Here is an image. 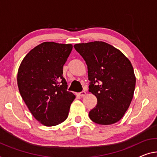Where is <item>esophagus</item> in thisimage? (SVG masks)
Wrapping results in <instances>:
<instances>
[{"mask_svg":"<svg viewBox=\"0 0 157 157\" xmlns=\"http://www.w3.org/2000/svg\"><path fill=\"white\" fill-rule=\"evenodd\" d=\"M86 92H85V91H81V93H78V95L79 96H81V97H83V96H85L86 95Z\"/></svg>","mask_w":157,"mask_h":157,"instance_id":"obj_1","label":"esophagus"}]
</instances>
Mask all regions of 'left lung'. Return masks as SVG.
Instances as JSON below:
<instances>
[{"instance_id": "obj_1", "label": "left lung", "mask_w": 157, "mask_h": 157, "mask_svg": "<svg viewBox=\"0 0 157 157\" xmlns=\"http://www.w3.org/2000/svg\"><path fill=\"white\" fill-rule=\"evenodd\" d=\"M88 66L89 92L98 103L89 112L93 122L113 124L124 117L132 101L136 76L131 62L112 45L102 41L74 45Z\"/></svg>"}]
</instances>
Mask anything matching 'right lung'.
Returning <instances> with one entry per match:
<instances>
[{"label":"right lung","mask_w":157,"mask_h":157,"mask_svg":"<svg viewBox=\"0 0 157 157\" xmlns=\"http://www.w3.org/2000/svg\"><path fill=\"white\" fill-rule=\"evenodd\" d=\"M71 44L44 42L26 55L17 73L20 95L32 115L40 124L53 126L68 117L75 95L67 91L63 66Z\"/></svg>","instance_id":"right-lung-1"}]
</instances>
